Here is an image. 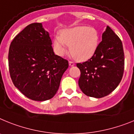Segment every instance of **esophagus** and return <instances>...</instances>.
I'll return each instance as SVG.
<instances>
[{
  "instance_id": "esophagus-1",
  "label": "esophagus",
  "mask_w": 134,
  "mask_h": 134,
  "mask_svg": "<svg viewBox=\"0 0 134 134\" xmlns=\"http://www.w3.org/2000/svg\"><path fill=\"white\" fill-rule=\"evenodd\" d=\"M69 65L70 67H73V66L75 65V63L74 62H72V61H69Z\"/></svg>"
}]
</instances>
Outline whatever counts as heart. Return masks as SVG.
<instances>
[{
    "mask_svg": "<svg viewBox=\"0 0 134 134\" xmlns=\"http://www.w3.org/2000/svg\"><path fill=\"white\" fill-rule=\"evenodd\" d=\"M99 44V34L94 27L75 26L61 31L53 40L55 53L63 57L69 46V53L79 61H86L96 53Z\"/></svg>",
    "mask_w": 134,
    "mask_h": 134,
    "instance_id": "b5f03b06",
    "label": "heart"
}]
</instances>
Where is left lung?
Returning <instances> with one entry per match:
<instances>
[{"label":"left lung","instance_id":"obj_1","mask_svg":"<svg viewBox=\"0 0 134 134\" xmlns=\"http://www.w3.org/2000/svg\"><path fill=\"white\" fill-rule=\"evenodd\" d=\"M124 60L121 40L107 26L94 54L86 62L77 64L81 72L78 84L81 91L96 98L109 95L121 80Z\"/></svg>","mask_w":134,"mask_h":134}]
</instances>
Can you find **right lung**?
<instances>
[{"instance_id": "obj_1", "label": "right lung", "mask_w": 134, "mask_h": 134, "mask_svg": "<svg viewBox=\"0 0 134 134\" xmlns=\"http://www.w3.org/2000/svg\"><path fill=\"white\" fill-rule=\"evenodd\" d=\"M9 69L15 86L28 98L49 100L59 90L68 61L54 54L49 33L41 23L25 27L11 42Z\"/></svg>"}]
</instances>
